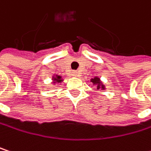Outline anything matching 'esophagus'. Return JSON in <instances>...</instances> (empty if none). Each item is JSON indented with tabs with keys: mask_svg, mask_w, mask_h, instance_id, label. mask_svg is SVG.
<instances>
[{
	"mask_svg": "<svg viewBox=\"0 0 151 151\" xmlns=\"http://www.w3.org/2000/svg\"><path fill=\"white\" fill-rule=\"evenodd\" d=\"M73 76L78 77V72H73Z\"/></svg>",
	"mask_w": 151,
	"mask_h": 151,
	"instance_id": "1",
	"label": "esophagus"
}]
</instances>
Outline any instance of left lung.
Listing matches in <instances>:
<instances>
[{
    "instance_id": "8db88e82",
    "label": "left lung",
    "mask_w": 151,
    "mask_h": 151,
    "mask_svg": "<svg viewBox=\"0 0 151 151\" xmlns=\"http://www.w3.org/2000/svg\"><path fill=\"white\" fill-rule=\"evenodd\" d=\"M91 82H93V84L95 85V86H97V89H101H101H105V86H104V85H102V83L101 82L100 78L95 77V78H93L91 79Z\"/></svg>"
}]
</instances>
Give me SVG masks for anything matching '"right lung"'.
Returning a JSON list of instances; mask_svg holds the SVG:
<instances>
[{"instance_id":"obj_1","label":"right lung","mask_w":151,"mask_h":151,"mask_svg":"<svg viewBox=\"0 0 151 151\" xmlns=\"http://www.w3.org/2000/svg\"><path fill=\"white\" fill-rule=\"evenodd\" d=\"M52 79H53V83H61V82L63 81L61 76H53V77H52Z\"/></svg>"}]
</instances>
